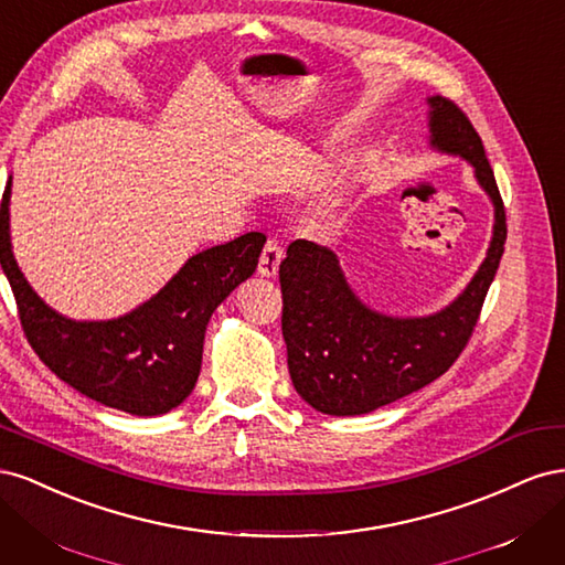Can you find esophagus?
Returning a JSON list of instances; mask_svg holds the SVG:
<instances>
[{
  "instance_id": "obj_1",
  "label": "esophagus",
  "mask_w": 565,
  "mask_h": 565,
  "mask_svg": "<svg viewBox=\"0 0 565 565\" xmlns=\"http://www.w3.org/2000/svg\"><path fill=\"white\" fill-rule=\"evenodd\" d=\"M280 262H282V247L276 237H268L264 249H262V256H259V276L262 278L276 276Z\"/></svg>"
}]
</instances>
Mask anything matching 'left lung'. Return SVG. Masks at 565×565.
Wrapping results in <instances>:
<instances>
[{
	"mask_svg": "<svg viewBox=\"0 0 565 565\" xmlns=\"http://www.w3.org/2000/svg\"><path fill=\"white\" fill-rule=\"evenodd\" d=\"M431 143L469 160L494 202L486 262L446 311L429 318H386L349 289L337 256L295 241L280 262L282 337L299 396L324 415H365L438 380L467 349L507 241V214L481 136L455 100L434 96Z\"/></svg>",
	"mask_w": 565,
	"mask_h": 565,
	"instance_id": "obj_1",
	"label": "left lung"
}]
</instances>
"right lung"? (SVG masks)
Masks as SVG:
<instances>
[{"label": "right lung", "mask_w": 565, "mask_h": 565, "mask_svg": "<svg viewBox=\"0 0 565 565\" xmlns=\"http://www.w3.org/2000/svg\"><path fill=\"white\" fill-rule=\"evenodd\" d=\"M9 195L11 181L0 204V264L19 306L21 328L40 361L82 396L129 415L156 417L183 403L198 382L207 322L216 306L252 276L266 237L245 233L195 254L129 316L75 322L51 311L15 264Z\"/></svg>", "instance_id": "add662e5"}]
</instances>
